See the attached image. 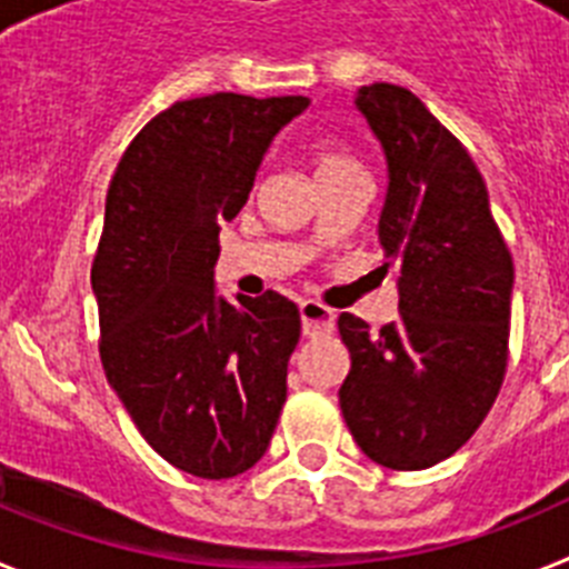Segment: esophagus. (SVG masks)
<instances>
[{"instance_id": "esophagus-1", "label": "esophagus", "mask_w": 569, "mask_h": 569, "mask_svg": "<svg viewBox=\"0 0 569 569\" xmlns=\"http://www.w3.org/2000/svg\"><path fill=\"white\" fill-rule=\"evenodd\" d=\"M299 313H301V328H305V336H325L330 333L336 325L333 310L319 305V301H310V299L301 301Z\"/></svg>"}]
</instances>
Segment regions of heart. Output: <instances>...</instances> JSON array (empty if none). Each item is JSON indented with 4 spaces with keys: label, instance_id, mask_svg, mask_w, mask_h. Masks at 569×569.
Masks as SVG:
<instances>
[{
    "label": "heart",
    "instance_id": "b5f03b06",
    "mask_svg": "<svg viewBox=\"0 0 569 569\" xmlns=\"http://www.w3.org/2000/svg\"><path fill=\"white\" fill-rule=\"evenodd\" d=\"M313 159H316V170H319V176H328V173H336V170H347V168H359L353 156L345 153V150L339 148H328V144L316 148Z\"/></svg>",
    "mask_w": 569,
    "mask_h": 569
}]
</instances>
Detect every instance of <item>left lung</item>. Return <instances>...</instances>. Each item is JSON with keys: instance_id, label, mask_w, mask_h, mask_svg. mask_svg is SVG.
<instances>
[{"instance_id": "obj_1", "label": "left lung", "mask_w": 569, "mask_h": 569, "mask_svg": "<svg viewBox=\"0 0 569 569\" xmlns=\"http://www.w3.org/2000/svg\"><path fill=\"white\" fill-rule=\"evenodd\" d=\"M356 108L385 150L379 219L399 316L373 333L339 316L350 373L339 390L356 445L390 470H425L470 439L507 370L512 256L479 168L416 93L376 82Z\"/></svg>"}]
</instances>
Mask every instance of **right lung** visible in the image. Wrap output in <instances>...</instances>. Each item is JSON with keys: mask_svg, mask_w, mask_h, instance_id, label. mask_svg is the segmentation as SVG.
Wrapping results in <instances>:
<instances>
[{"mask_svg": "<svg viewBox=\"0 0 569 569\" xmlns=\"http://www.w3.org/2000/svg\"><path fill=\"white\" fill-rule=\"evenodd\" d=\"M308 97L184 99L119 159L90 284L104 376L156 453L199 479L264 456L288 399L301 319L276 290L216 296L219 224L253 188L270 142Z\"/></svg>", "mask_w": 569, "mask_h": 569, "instance_id": "right-lung-1", "label": "right lung"}]
</instances>
